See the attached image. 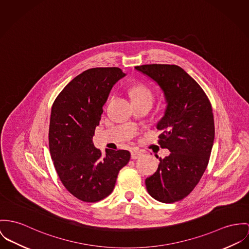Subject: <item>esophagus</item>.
Segmentation results:
<instances>
[{
	"label": "esophagus",
	"instance_id": "1",
	"mask_svg": "<svg viewBox=\"0 0 249 249\" xmlns=\"http://www.w3.org/2000/svg\"><path fill=\"white\" fill-rule=\"evenodd\" d=\"M142 154H143V153H141V152H139V151H136V150H133V151L131 152L132 159H137V158L141 157Z\"/></svg>",
	"mask_w": 249,
	"mask_h": 249
}]
</instances>
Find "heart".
I'll list each match as a JSON object with an SVG mask.
<instances>
[{"instance_id": "b5f03b06", "label": "heart", "mask_w": 249, "mask_h": 249, "mask_svg": "<svg viewBox=\"0 0 249 249\" xmlns=\"http://www.w3.org/2000/svg\"><path fill=\"white\" fill-rule=\"evenodd\" d=\"M130 95L134 101H149L153 103V92L146 85L144 84H134L129 89Z\"/></svg>"}]
</instances>
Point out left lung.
I'll return each mask as SVG.
<instances>
[{
	"instance_id": "obj_1",
	"label": "left lung",
	"mask_w": 249,
	"mask_h": 249,
	"mask_svg": "<svg viewBox=\"0 0 249 249\" xmlns=\"http://www.w3.org/2000/svg\"><path fill=\"white\" fill-rule=\"evenodd\" d=\"M135 69L158 83L167 101L157 124L162 131L158 144L171 153L159 158L157 171L145 180L147 191L162 203L181 201L197 186L210 161L215 134L211 101L177 65L145 64Z\"/></svg>"
}]
</instances>
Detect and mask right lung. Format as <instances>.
Masks as SVG:
<instances>
[{
  "label": "right lung",
  "instance_id": "obj_1",
  "mask_svg": "<svg viewBox=\"0 0 249 249\" xmlns=\"http://www.w3.org/2000/svg\"><path fill=\"white\" fill-rule=\"evenodd\" d=\"M125 76L117 67L88 69L72 79L55 99L49 125V150L65 189L80 201L98 202L110 195L131 153L93 143L103 105L115 82Z\"/></svg>",
  "mask_w": 249,
  "mask_h": 249
}]
</instances>
